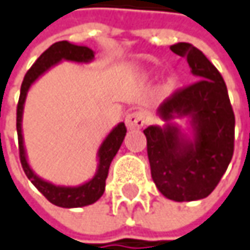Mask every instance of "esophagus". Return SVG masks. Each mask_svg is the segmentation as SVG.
Returning <instances> with one entry per match:
<instances>
[{"label": "esophagus", "instance_id": "34e87169", "mask_svg": "<svg viewBox=\"0 0 250 250\" xmlns=\"http://www.w3.org/2000/svg\"><path fill=\"white\" fill-rule=\"evenodd\" d=\"M125 125L130 130H136V128H142L146 125V119L145 114L142 111H133L130 114L125 116Z\"/></svg>", "mask_w": 250, "mask_h": 250}]
</instances>
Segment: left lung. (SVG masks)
<instances>
[{
    "instance_id": "left-lung-1",
    "label": "left lung",
    "mask_w": 250,
    "mask_h": 250,
    "mask_svg": "<svg viewBox=\"0 0 250 250\" xmlns=\"http://www.w3.org/2000/svg\"><path fill=\"white\" fill-rule=\"evenodd\" d=\"M170 50L186 57L197 81L177 91L159 108L163 125L143 130L156 188L174 202H193L215 190L233 156L235 114L220 73L189 42ZM188 120L185 130L174 120Z\"/></svg>"
}]
</instances>
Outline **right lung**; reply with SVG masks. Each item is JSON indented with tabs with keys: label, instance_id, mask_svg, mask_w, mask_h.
<instances>
[{
	"label": "right lung",
	"instance_id": "add662e5",
	"mask_svg": "<svg viewBox=\"0 0 250 250\" xmlns=\"http://www.w3.org/2000/svg\"><path fill=\"white\" fill-rule=\"evenodd\" d=\"M94 60V51L85 45H77L68 41H58L53 44L48 50H45L38 60L34 62V65L27 71L24 81L21 84V93L20 100L17 105V133H18V146H20V159L22 169L25 171L27 177L31 180V183L35 188L42 193L53 205L73 209V208H83L96 203L104 193L105 189V179L108 174L110 163L117 154L119 148L125 140V123H119L103 140V143L97 151V170L96 174L81 183L79 186H61L54 185L42 177H40L35 173L27 157V151L24 146V136H22V114H24V104L27 94L37 80L41 76H44L50 68L56 67L61 61H71L79 64H88Z\"/></svg>",
	"mask_w": 250,
	"mask_h": 250
}]
</instances>
